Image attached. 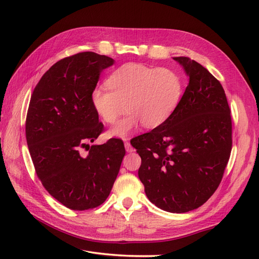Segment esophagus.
Instances as JSON below:
<instances>
[{
  "instance_id": "34e87169",
  "label": "esophagus",
  "mask_w": 259,
  "mask_h": 259,
  "mask_svg": "<svg viewBox=\"0 0 259 259\" xmlns=\"http://www.w3.org/2000/svg\"><path fill=\"white\" fill-rule=\"evenodd\" d=\"M124 146H125V150H126L127 152H133V151H134V148L132 147V145L130 144V142H127V140L124 143Z\"/></svg>"
}]
</instances>
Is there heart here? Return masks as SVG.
<instances>
[{
  "instance_id": "1",
  "label": "heart",
  "mask_w": 259,
  "mask_h": 259,
  "mask_svg": "<svg viewBox=\"0 0 259 259\" xmlns=\"http://www.w3.org/2000/svg\"><path fill=\"white\" fill-rule=\"evenodd\" d=\"M107 85L93 91L92 104L108 124H114L126 109L128 114L110 132L119 137L142 123L147 128L160 126L175 111L183 94L182 77L174 70L139 62L115 69Z\"/></svg>"
}]
</instances>
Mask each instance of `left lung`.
<instances>
[{
  "mask_svg": "<svg viewBox=\"0 0 259 259\" xmlns=\"http://www.w3.org/2000/svg\"><path fill=\"white\" fill-rule=\"evenodd\" d=\"M189 84L168 119L131 140L142 158L138 177L148 199L170 213L200 207L222 182L232 148L230 108L223 86L189 57H174Z\"/></svg>",
  "mask_w": 259,
  "mask_h": 259,
  "instance_id": "obj_1",
  "label": "left lung"
}]
</instances>
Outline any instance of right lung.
<instances>
[{"label":"right lung","mask_w":259,"mask_h":259,"mask_svg":"<svg viewBox=\"0 0 259 259\" xmlns=\"http://www.w3.org/2000/svg\"><path fill=\"white\" fill-rule=\"evenodd\" d=\"M113 62L93 52L66 57L43 74L31 95L26 138L35 173L53 198L73 210L103 204L125 155L121 139L88 144L104 131L92 93ZM86 146L89 152L82 155Z\"/></svg>","instance_id":"right-lung-1"}]
</instances>
